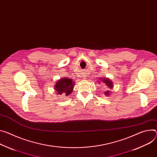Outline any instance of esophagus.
<instances>
[{
  "label": "esophagus",
  "instance_id": "obj_1",
  "mask_svg": "<svg viewBox=\"0 0 157 157\" xmlns=\"http://www.w3.org/2000/svg\"><path fill=\"white\" fill-rule=\"evenodd\" d=\"M81 77L82 78V79H85V78H86V76L84 75H82V76H81Z\"/></svg>",
  "mask_w": 157,
  "mask_h": 157
}]
</instances>
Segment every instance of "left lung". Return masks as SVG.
<instances>
[{"instance_id": "left-lung-1", "label": "left lung", "mask_w": 157, "mask_h": 157, "mask_svg": "<svg viewBox=\"0 0 157 157\" xmlns=\"http://www.w3.org/2000/svg\"><path fill=\"white\" fill-rule=\"evenodd\" d=\"M100 79V81H102L103 83H105L106 86L108 87V88H110V89H111V88H113V82L110 80V79H109L108 78H101V79ZM111 91H109V90H108L107 91H106L105 93V94L106 95V96H108L109 94V93H110Z\"/></svg>"}]
</instances>
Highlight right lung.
Wrapping results in <instances>:
<instances>
[{
    "mask_svg": "<svg viewBox=\"0 0 157 157\" xmlns=\"http://www.w3.org/2000/svg\"><path fill=\"white\" fill-rule=\"evenodd\" d=\"M74 84L75 82H73L72 79L64 77L56 81L54 85V90H56V94L69 96L73 92Z\"/></svg>",
    "mask_w": 157,
    "mask_h": 157,
    "instance_id": "obj_1",
    "label": "right lung"
}]
</instances>
